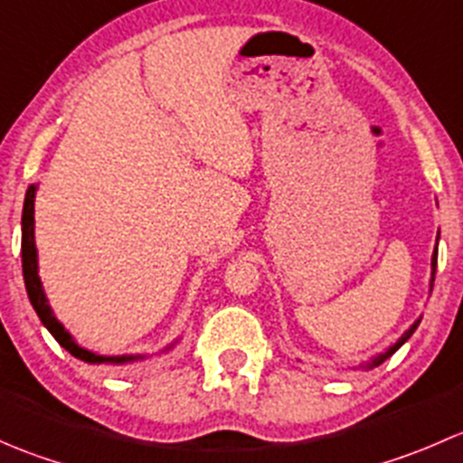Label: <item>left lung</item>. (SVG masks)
<instances>
[{
  "mask_svg": "<svg viewBox=\"0 0 463 463\" xmlns=\"http://www.w3.org/2000/svg\"><path fill=\"white\" fill-rule=\"evenodd\" d=\"M437 240H439V235H437ZM434 270H437V249H434V253H432V278H430V288H432V282H434ZM419 322H421V320H417V322H414V325H412V326H410V329H408V331H405V334H403V335H401V338H399V340H396V343H394V345H392V347H390V349H387V352H385V354H378V356H374V358H372V361H370V363H365V365H363V367H365V370H372V367L381 365V363H383V361H385V358H390V356H392V354H394V352H396V349H399V347H401V345H403V343H405V340H408V338H410V335H412V334H414V329H417V326H419Z\"/></svg>",
  "mask_w": 463,
  "mask_h": 463,
  "instance_id": "8db88e82",
  "label": "left lung"
}]
</instances>
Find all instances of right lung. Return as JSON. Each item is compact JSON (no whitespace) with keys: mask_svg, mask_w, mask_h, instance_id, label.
Instances as JSON below:
<instances>
[{"mask_svg":"<svg viewBox=\"0 0 463 463\" xmlns=\"http://www.w3.org/2000/svg\"><path fill=\"white\" fill-rule=\"evenodd\" d=\"M35 190L37 185H29L24 197V210H22V273H24V284L26 293H29V300L35 309V314L40 316L42 325L51 331L55 340L67 349L71 356L80 358L85 363H114V365H123V363L138 361L143 356H98V354L89 352V349L80 347L76 340L71 338L67 329L62 326V322L51 311L49 300L44 296V288H42L40 275H37V249H35Z\"/></svg>","mask_w":463,"mask_h":463,"instance_id":"1","label":"right lung"}]
</instances>
